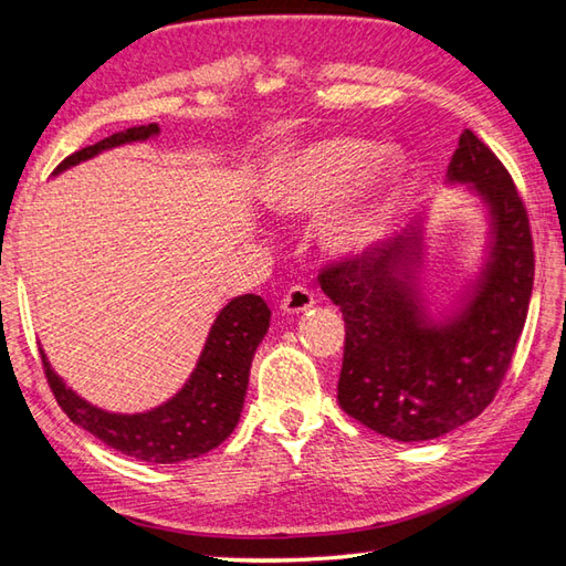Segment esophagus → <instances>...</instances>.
<instances>
[{"label":"esophagus","mask_w":566,"mask_h":566,"mask_svg":"<svg viewBox=\"0 0 566 566\" xmlns=\"http://www.w3.org/2000/svg\"><path fill=\"white\" fill-rule=\"evenodd\" d=\"M313 305H315V293L305 285H291L281 300V310L285 315L305 313V310H310Z\"/></svg>","instance_id":"esophagus-1"}]
</instances>
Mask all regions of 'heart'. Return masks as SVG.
I'll return each mask as SVG.
<instances>
[{"instance_id":"obj_1","label":"heart","mask_w":566,"mask_h":566,"mask_svg":"<svg viewBox=\"0 0 566 566\" xmlns=\"http://www.w3.org/2000/svg\"><path fill=\"white\" fill-rule=\"evenodd\" d=\"M406 160L398 148H378L359 138H325L287 160L273 178L269 200L291 217L322 212L334 207L322 224L325 247L352 256L371 247L384 229Z\"/></svg>"}]
</instances>
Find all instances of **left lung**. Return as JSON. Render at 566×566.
Segmentation results:
<instances>
[{"instance_id": "8db88e82", "label": "left lung", "mask_w": 566, "mask_h": 566, "mask_svg": "<svg viewBox=\"0 0 566 566\" xmlns=\"http://www.w3.org/2000/svg\"><path fill=\"white\" fill-rule=\"evenodd\" d=\"M447 180L471 182L489 205L493 237L486 269L457 315L434 322L418 305L422 227L319 273L322 291L347 325L339 406L398 442L434 440L491 406L533 295L535 251L525 202L499 156L471 129L459 136Z\"/></svg>"}]
</instances>
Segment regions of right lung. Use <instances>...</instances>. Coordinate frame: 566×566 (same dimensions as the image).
<instances>
[{
  "instance_id": "obj_1",
  "label": "right lung",
  "mask_w": 566,
  "mask_h": 566,
  "mask_svg": "<svg viewBox=\"0 0 566 566\" xmlns=\"http://www.w3.org/2000/svg\"><path fill=\"white\" fill-rule=\"evenodd\" d=\"M158 134V124L132 126V129L102 138L99 144L80 148L67 156L55 172L80 160L97 156L105 148L144 142ZM271 310L261 295H239L217 315L205 342L200 361L182 386L164 406L148 412L119 415L95 408L63 384L45 354L41 352L43 371L57 406L80 428L117 452L151 464H178L222 444L234 432L244 408L249 368L253 354L269 332Z\"/></svg>"
}]
</instances>
